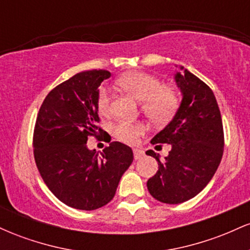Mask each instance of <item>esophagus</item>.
<instances>
[{
  "label": "esophagus",
  "mask_w": 250,
  "mask_h": 250,
  "mask_svg": "<svg viewBox=\"0 0 250 250\" xmlns=\"http://www.w3.org/2000/svg\"><path fill=\"white\" fill-rule=\"evenodd\" d=\"M133 151H134V159L135 160H140L143 156V154H145L141 148H134Z\"/></svg>",
  "instance_id": "1"
}]
</instances>
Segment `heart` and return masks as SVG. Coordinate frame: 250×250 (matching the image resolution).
<instances>
[{"instance_id":"heart-1","label":"heart","mask_w":250,"mask_h":250,"mask_svg":"<svg viewBox=\"0 0 250 250\" xmlns=\"http://www.w3.org/2000/svg\"><path fill=\"white\" fill-rule=\"evenodd\" d=\"M117 84L130 94L137 101L142 102V110L151 121L166 123L170 121L179 107V97L173 89L162 87L159 79L142 71H133L117 79ZM97 110L101 115L110 113V93L101 87L96 100ZM113 135L120 141L134 143L145 131L142 123L121 121L114 125Z\"/></svg>"}]
</instances>
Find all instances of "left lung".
<instances>
[{
	"label": "left lung",
	"instance_id": "left-lung-1",
	"mask_svg": "<svg viewBox=\"0 0 250 250\" xmlns=\"http://www.w3.org/2000/svg\"><path fill=\"white\" fill-rule=\"evenodd\" d=\"M174 80L182 100L170 122L151 143L171 146L165 161L153 150L146 151L159 162V170L148 180L154 199L177 205L196 196L217 170L225 137L222 119L213 90L190 71L180 67Z\"/></svg>",
	"mask_w": 250,
	"mask_h": 250
}]
</instances>
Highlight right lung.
Instances as JSON below:
<instances>
[{
    "instance_id": "1",
    "label": "right lung",
    "mask_w": 250,
    "mask_h": 250,
    "mask_svg": "<svg viewBox=\"0 0 250 250\" xmlns=\"http://www.w3.org/2000/svg\"><path fill=\"white\" fill-rule=\"evenodd\" d=\"M108 70H87L62 82L40 108L34 130V156L43 181L64 205L95 210L113 200L134 159L130 147L109 143L101 156L87 147L100 122L96 100Z\"/></svg>"
}]
</instances>
